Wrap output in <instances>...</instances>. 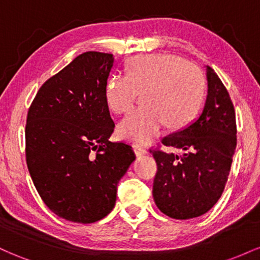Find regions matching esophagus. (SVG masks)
Returning a JSON list of instances; mask_svg holds the SVG:
<instances>
[{
	"instance_id": "34e87169",
	"label": "esophagus",
	"mask_w": 260,
	"mask_h": 260,
	"mask_svg": "<svg viewBox=\"0 0 260 260\" xmlns=\"http://www.w3.org/2000/svg\"><path fill=\"white\" fill-rule=\"evenodd\" d=\"M133 148H134V153L138 155V156H140V155H144V154L148 153L147 149H145L144 147H142V145H139V144H136Z\"/></svg>"
}]
</instances>
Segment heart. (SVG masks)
<instances>
[{
    "label": "heart",
    "instance_id": "obj_1",
    "mask_svg": "<svg viewBox=\"0 0 260 260\" xmlns=\"http://www.w3.org/2000/svg\"><path fill=\"white\" fill-rule=\"evenodd\" d=\"M205 79L201 68L174 55L136 56L128 62L127 74H113L107 80L105 96L116 113L128 112L139 92L143 109L131 112L120 122V138L148 143L169 127L180 128L194 117L204 95Z\"/></svg>",
    "mask_w": 260,
    "mask_h": 260
}]
</instances>
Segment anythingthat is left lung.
<instances>
[{
  "mask_svg": "<svg viewBox=\"0 0 260 260\" xmlns=\"http://www.w3.org/2000/svg\"><path fill=\"white\" fill-rule=\"evenodd\" d=\"M208 96L202 115L161 144L183 154L150 149L157 165L153 197L172 219L187 220L210 210L221 197L234 157L237 127L228 89L207 66Z\"/></svg>",
  "mask_w": 260,
  "mask_h": 260,
  "instance_id": "8db88e82",
  "label": "left lung"
}]
</instances>
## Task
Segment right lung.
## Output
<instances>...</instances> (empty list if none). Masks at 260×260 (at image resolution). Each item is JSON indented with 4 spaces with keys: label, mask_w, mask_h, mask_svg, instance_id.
Wrapping results in <instances>:
<instances>
[{
    "label": "right lung",
    "mask_w": 260,
    "mask_h": 260,
    "mask_svg": "<svg viewBox=\"0 0 260 260\" xmlns=\"http://www.w3.org/2000/svg\"><path fill=\"white\" fill-rule=\"evenodd\" d=\"M112 66L111 53H82L40 86L26 116L29 174L45 205L67 221L105 217L136 159L129 144L109 140L115 122L105 89Z\"/></svg>",
    "instance_id": "obj_1"
}]
</instances>
